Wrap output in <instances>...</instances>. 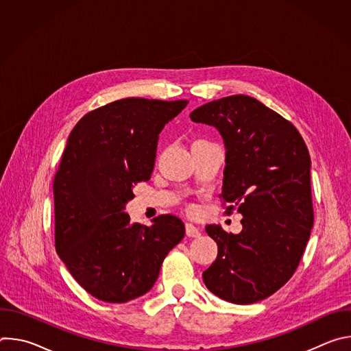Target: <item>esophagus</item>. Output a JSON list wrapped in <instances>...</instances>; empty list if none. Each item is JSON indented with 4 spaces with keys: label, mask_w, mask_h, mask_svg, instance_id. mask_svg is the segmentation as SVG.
<instances>
[{
    "label": "esophagus",
    "mask_w": 351,
    "mask_h": 351,
    "mask_svg": "<svg viewBox=\"0 0 351 351\" xmlns=\"http://www.w3.org/2000/svg\"><path fill=\"white\" fill-rule=\"evenodd\" d=\"M184 229H186V236L187 237H198L199 236V230L198 228H195L193 223H186L184 225Z\"/></svg>",
    "instance_id": "1"
}]
</instances>
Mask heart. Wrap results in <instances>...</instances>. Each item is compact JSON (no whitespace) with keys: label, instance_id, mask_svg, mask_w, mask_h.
<instances>
[{"label":"heart","instance_id":"obj_1","mask_svg":"<svg viewBox=\"0 0 351 351\" xmlns=\"http://www.w3.org/2000/svg\"><path fill=\"white\" fill-rule=\"evenodd\" d=\"M187 211H190V213L194 211V207H193V206H189V207H187Z\"/></svg>","mask_w":351,"mask_h":351}]
</instances>
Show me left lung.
<instances>
[{
	"mask_svg": "<svg viewBox=\"0 0 351 351\" xmlns=\"http://www.w3.org/2000/svg\"><path fill=\"white\" fill-rule=\"evenodd\" d=\"M226 148L221 198L243 215L239 234L206 230L218 256L203 272L208 290L233 304L261 302L294 274L314 225L311 160L298 130L258 99L237 94L195 108Z\"/></svg>",
	"mask_w": 351,
	"mask_h": 351,
	"instance_id": "obj_1",
	"label": "left lung"
}]
</instances>
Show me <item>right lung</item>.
<instances>
[{"instance_id":"1","label":"right lung","mask_w":351,"mask_h":351,"mask_svg":"<svg viewBox=\"0 0 351 351\" xmlns=\"http://www.w3.org/2000/svg\"><path fill=\"white\" fill-rule=\"evenodd\" d=\"M187 103L118 99L86 114L68 137L54 178L56 248L75 280L101 302L145 294L184 237L178 217L145 226L123 210L133 186L152 176L158 134Z\"/></svg>"}]
</instances>
